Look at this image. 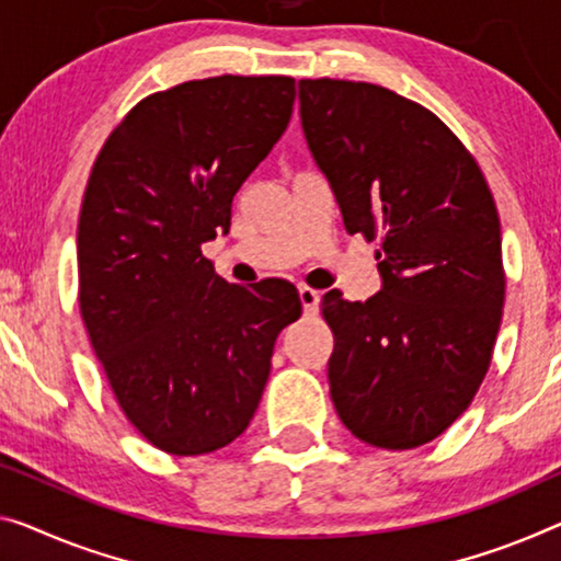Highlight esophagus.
<instances>
[{"instance_id": "34e87169", "label": "esophagus", "mask_w": 561, "mask_h": 561, "mask_svg": "<svg viewBox=\"0 0 561 561\" xmlns=\"http://www.w3.org/2000/svg\"><path fill=\"white\" fill-rule=\"evenodd\" d=\"M298 296H300V304H304L306 313H316L318 306H321V293L308 288V286H300L298 288Z\"/></svg>"}]
</instances>
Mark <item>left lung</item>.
I'll use <instances>...</instances> for the list:
<instances>
[{
  "mask_svg": "<svg viewBox=\"0 0 561 561\" xmlns=\"http://www.w3.org/2000/svg\"><path fill=\"white\" fill-rule=\"evenodd\" d=\"M300 127L343 226L376 251L366 304L323 296L331 399L353 436L416 449L484 381L502 323V228L477 162L436 115L368 82L300 80Z\"/></svg>",
  "mask_w": 561,
  "mask_h": 561,
  "instance_id": "obj_1",
  "label": "left lung"
}]
</instances>
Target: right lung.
I'll return each mask as SVG.
<instances>
[{
    "mask_svg": "<svg viewBox=\"0 0 561 561\" xmlns=\"http://www.w3.org/2000/svg\"><path fill=\"white\" fill-rule=\"evenodd\" d=\"M293 102V77L178 84L133 107L94 160L77 226L82 321L119 409L168 454L243 434L275 339L300 316L290 283H228L201 251L230 230Z\"/></svg>",
    "mask_w": 561,
    "mask_h": 561,
    "instance_id": "add662e5",
    "label": "right lung"
}]
</instances>
